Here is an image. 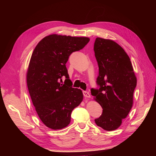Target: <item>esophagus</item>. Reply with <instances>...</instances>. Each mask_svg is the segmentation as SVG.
Returning <instances> with one entry per match:
<instances>
[{
  "mask_svg": "<svg viewBox=\"0 0 156 156\" xmlns=\"http://www.w3.org/2000/svg\"><path fill=\"white\" fill-rule=\"evenodd\" d=\"M83 96L85 97V98H90V94L87 91H83Z\"/></svg>",
  "mask_w": 156,
  "mask_h": 156,
  "instance_id": "34e87169",
  "label": "esophagus"
}]
</instances>
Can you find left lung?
Instances as JSON below:
<instances>
[{"instance_id":"1","label":"left lung","mask_w":156,"mask_h":156,"mask_svg":"<svg viewBox=\"0 0 156 156\" xmlns=\"http://www.w3.org/2000/svg\"><path fill=\"white\" fill-rule=\"evenodd\" d=\"M94 51L99 88H92L91 94L103 108L95 122L103 129L112 131L120 126L133 105L136 78L129 56L115 41L97 37Z\"/></svg>"}]
</instances>
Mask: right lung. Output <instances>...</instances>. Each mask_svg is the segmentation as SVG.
<instances>
[{"mask_svg":"<svg viewBox=\"0 0 156 156\" xmlns=\"http://www.w3.org/2000/svg\"><path fill=\"white\" fill-rule=\"evenodd\" d=\"M89 41L87 37L51 34L44 37L32 54L27 87L37 115L50 129L68 126L71 113L83 101L81 90L72 87L66 64L73 52L82 49Z\"/></svg>","mask_w":156,"mask_h":156,"instance_id":"1","label":"right lung"}]
</instances>
